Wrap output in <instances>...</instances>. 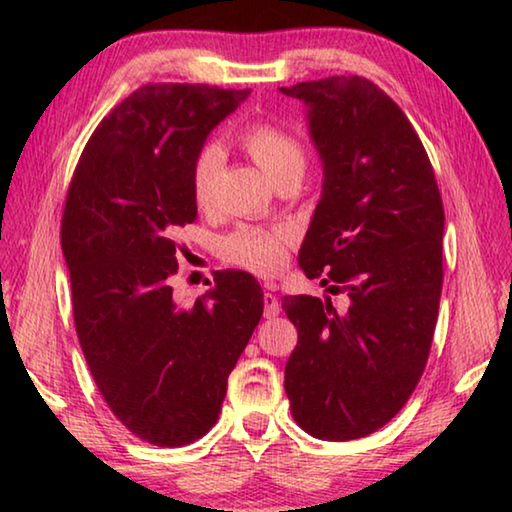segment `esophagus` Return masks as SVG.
<instances>
[{
	"label": "esophagus",
	"instance_id": "esophagus-1",
	"mask_svg": "<svg viewBox=\"0 0 512 512\" xmlns=\"http://www.w3.org/2000/svg\"><path fill=\"white\" fill-rule=\"evenodd\" d=\"M282 307H280V300H277L273 293H264V316L266 318H275L280 314Z\"/></svg>",
	"mask_w": 512,
	"mask_h": 512
}]
</instances>
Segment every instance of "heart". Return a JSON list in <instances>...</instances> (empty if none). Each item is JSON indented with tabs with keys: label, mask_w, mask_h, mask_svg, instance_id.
Instances as JSON below:
<instances>
[{
	"label": "heart",
	"mask_w": 512,
	"mask_h": 512,
	"mask_svg": "<svg viewBox=\"0 0 512 512\" xmlns=\"http://www.w3.org/2000/svg\"><path fill=\"white\" fill-rule=\"evenodd\" d=\"M239 140L250 158L271 176L273 183L284 173L305 169V149L296 137L280 126L259 121V124L248 126ZM221 171L223 151L219 146L210 144L201 149L192 167V196L201 210L214 205ZM289 239L291 235L282 228H239L230 237H225L223 257L241 268H248V271L268 275L280 271L287 262Z\"/></svg>",
	"instance_id": "1"
}]
</instances>
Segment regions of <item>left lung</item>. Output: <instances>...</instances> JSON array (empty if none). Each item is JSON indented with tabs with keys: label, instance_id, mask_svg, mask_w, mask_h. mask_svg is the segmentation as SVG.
<instances>
[{
	"label": "left lung",
	"instance_id": "left-lung-1",
	"mask_svg": "<svg viewBox=\"0 0 512 512\" xmlns=\"http://www.w3.org/2000/svg\"><path fill=\"white\" fill-rule=\"evenodd\" d=\"M307 110L323 192L298 264L350 305L284 296L298 329L284 368L291 413L320 440L395 418L427 366L443 291L445 212L429 155L400 106L361 76L280 88Z\"/></svg>",
	"mask_w": 512,
	"mask_h": 512
}]
</instances>
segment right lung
<instances>
[{
    "mask_svg": "<svg viewBox=\"0 0 512 512\" xmlns=\"http://www.w3.org/2000/svg\"><path fill=\"white\" fill-rule=\"evenodd\" d=\"M250 90L151 83L101 119L69 185L60 244L81 350L110 411L137 438L183 447L219 420L228 375L264 311L246 271L173 300L176 232L196 221L192 167Z\"/></svg>",
    "mask_w": 512,
    "mask_h": 512,
    "instance_id": "1",
    "label": "right lung"
}]
</instances>
